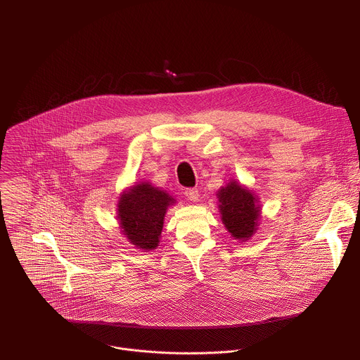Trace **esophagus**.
<instances>
[{"label": "esophagus", "mask_w": 360, "mask_h": 360, "mask_svg": "<svg viewBox=\"0 0 360 360\" xmlns=\"http://www.w3.org/2000/svg\"><path fill=\"white\" fill-rule=\"evenodd\" d=\"M185 196L188 198V200L196 202L199 199V191L196 188H188L185 189Z\"/></svg>", "instance_id": "obj_1"}]
</instances>
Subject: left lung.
<instances>
[{
  "mask_svg": "<svg viewBox=\"0 0 360 360\" xmlns=\"http://www.w3.org/2000/svg\"><path fill=\"white\" fill-rule=\"evenodd\" d=\"M221 219L228 232L239 240H248L258 226L261 217L259 199L236 181H229L218 193Z\"/></svg>",
  "mask_w": 360,
  "mask_h": 360,
  "instance_id": "1",
  "label": "left lung"
}]
</instances>
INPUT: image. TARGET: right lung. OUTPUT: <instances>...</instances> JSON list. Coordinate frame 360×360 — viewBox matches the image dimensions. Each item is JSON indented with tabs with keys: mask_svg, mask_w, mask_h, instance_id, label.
I'll return each mask as SVG.
<instances>
[{
	"mask_svg": "<svg viewBox=\"0 0 360 360\" xmlns=\"http://www.w3.org/2000/svg\"><path fill=\"white\" fill-rule=\"evenodd\" d=\"M175 199L149 182H141L122 192L118 219L125 238L138 249L150 250L160 243L168 207Z\"/></svg>",
	"mask_w": 360,
	"mask_h": 360,
	"instance_id": "obj_1",
	"label": "right lung"
}]
</instances>
